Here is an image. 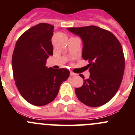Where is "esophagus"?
<instances>
[{"label": "esophagus", "mask_w": 135, "mask_h": 135, "mask_svg": "<svg viewBox=\"0 0 135 135\" xmlns=\"http://www.w3.org/2000/svg\"><path fill=\"white\" fill-rule=\"evenodd\" d=\"M70 76H76V75H78L77 74H76V73H73V71H70Z\"/></svg>", "instance_id": "obj_1"}]
</instances>
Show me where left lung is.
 <instances>
[{
    "label": "left lung",
    "instance_id": "1",
    "mask_svg": "<svg viewBox=\"0 0 135 135\" xmlns=\"http://www.w3.org/2000/svg\"><path fill=\"white\" fill-rule=\"evenodd\" d=\"M83 40L82 57L89 61L90 76L75 93L80 102L98 107L110 101L119 89L125 70L120 42L109 31L94 25L67 28Z\"/></svg>",
    "mask_w": 135,
    "mask_h": 135
}]
</instances>
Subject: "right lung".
<instances>
[{
  "mask_svg": "<svg viewBox=\"0 0 135 135\" xmlns=\"http://www.w3.org/2000/svg\"><path fill=\"white\" fill-rule=\"evenodd\" d=\"M54 26L42 23L28 28L16 44L12 63L13 78L21 96L30 104L44 106L52 102L70 72L46 66L53 55Z\"/></svg>",
  "mask_w": 135,
  "mask_h": 135,
  "instance_id": "add662e5",
  "label": "right lung"
}]
</instances>
